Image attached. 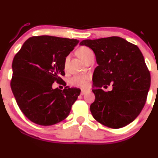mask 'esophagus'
<instances>
[{
  "label": "esophagus",
  "mask_w": 158,
  "mask_h": 158,
  "mask_svg": "<svg viewBox=\"0 0 158 158\" xmlns=\"http://www.w3.org/2000/svg\"><path fill=\"white\" fill-rule=\"evenodd\" d=\"M87 92V90H81V95H84V94H86Z\"/></svg>",
  "instance_id": "obj_1"
}]
</instances>
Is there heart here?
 <instances>
[{
    "instance_id": "obj_1",
    "label": "heart",
    "mask_w": 158,
    "mask_h": 158,
    "mask_svg": "<svg viewBox=\"0 0 158 158\" xmlns=\"http://www.w3.org/2000/svg\"><path fill=\"white\" fill-rule=\"evenodd\" d=\"M78 56L80 57L83 61H85L87 58H89L91 55L94 54V52L90 48L87 46H82L79 48L77 51ZM90 77L88 74H81V75H77L72 77L70 80V83L71 85L75 87H86L88 85V81L90 80Z\"/></svg>"
}]
</instances>
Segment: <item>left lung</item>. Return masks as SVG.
I'll list each match as a JSON object with an SVG mask.
<instances>
[{
    "mask_svg": "<svg viewBox=\"0 0 158 158\" xmlns=\"http://www.w3.org/2000/svg\"><path fill=\"white\" fill-rule=\"evenodd\" d=\"M79 45L94 51L98 64L93 76L95 102L90 107L93 116L113 129L132 122L144 107L151 82L141 51L119 37L85 40ZM110 84L111 91L100 88Z\"/></svg>",
    "mask_w": 158,
    "mask_h": 158,
    "instance_id": "8db88e82",
    "label": "left lung"
}]
</instances>
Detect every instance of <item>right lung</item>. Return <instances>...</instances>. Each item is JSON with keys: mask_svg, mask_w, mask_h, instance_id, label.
Instances as JSON below:
<instances>
[{"mask_svg": "<svg viewBox=\"0 0 158 158\" xmlns=\"http://www.w3.org/2000/svg\"><path fill=\"white\" fill-rule=\"evenodd\" d=\"M77 39L53 36L28 38L12 62L11 88L18 107L32 122L51 126L68 116L80 94L67 86L53 89L63 81L66 56L79 43Z\"/></svg>", "mask_w": 158, "mask_h": 158, "instance_id": "add662e5", "label": "right lung"}]
</instances>
